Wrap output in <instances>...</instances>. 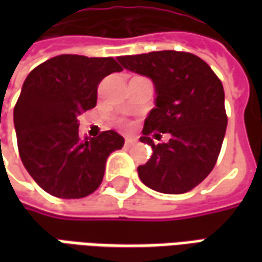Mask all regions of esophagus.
Masks as SVG:
<instances>
[{
  "instance_id": "obj_1",
  "label": "esophagus",
  "mask_w": 262,
  "mask_h": 262,
  "mask_svg": "<svg viewBox=\"0 0 262 262\" xmlns=\"http://www.w3.org/2000/svg\"><path fill=\"white\" fill-rule=\"evenodd\" d=\"M136 143H137L136 139H132V137H127V139H126V140H125V147L126 148L133 147V146H135Z\"/></svg>"
}]
</instances>
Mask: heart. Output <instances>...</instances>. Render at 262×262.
Instances as JSON below:
<instances>
[{"label":"heart","instance_id":"obj_1","mask_svg":"<svg viewBox=\"0 0 262 262\" xmlns=\"http://www.w3.org/2000/svg\"><path fill=\"white\" fill-rule=\"evenodd\" d=\"M120 126H122V127H129V123H127V122H120Z\"/></svg>","mask_w":262,"mask_h":262}]
</instances>
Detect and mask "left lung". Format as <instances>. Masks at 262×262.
I'll return each mask as SVG.
<instances>
[{"label": "left lung", "mask_w": 262, "mask_h": 262, "mask_svg": "<svg viewBox=\"0 0 262 262\" xmlns=\"http://www.w3.org/2000/svg\"><path fill=\"white\" fill-rule=\"evenodd\" d=\"M123 69L153 81L154 106L144 120L140 142L153 154L139 165V178L161 193L191 191L213 170L225 139V91L212 69L198 56L163 50L120 56ZM170 133L156 145L150 134Z\"/></svg>", "instance_id": "obj_1"}]
</instances>
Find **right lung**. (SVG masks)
Segmentation results:
<instances>
[{
	"label": "right lung",
	"instance_id": "1",
	"mask_svg": "<svg viewBox=\"0 0 262 262\" xmlns=\"http://www.w3.org/2000/svg\"><path fill=\"white\" fill-rule=\"evenodd\" d=\"M122 71L112 57L61 54L26 77L14 109L18 150L29 176L43 191L63 199L92 193L105 163L125 139L115 130L98 137L78 135V116L97 105L98 84Z\"/></svg>",
	"mask_w": 262,
	"mask_h": 262
}]
</instances>
